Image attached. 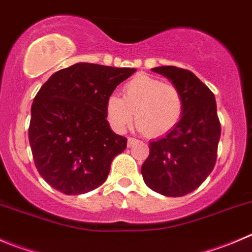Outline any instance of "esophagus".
I'll return each instance as SVG.
<instances>
[{
    "label": "esophagus",
    "instance_id": "1",
    "mask_svg": "<svg viewBox=\"0 0 252 252\" xmlns=\"http://www.w3.org/2000/svg\"><path fill=\"white\" fill-rule=\"evenodd\" d=\"M136 142H138V140H136V138H132V137H128V140H127V146H128V147H131V146L135 145Z\"/></svg>",
    "mask_w": 252,
    "mask_h": 252
}]
</instances>
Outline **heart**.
<instances>
[{"label": "heart", "instance_id": "b5f03b06", "mask_svg": "<svg viewBox=\"0 0 252 252\" xmlns=\"http://www.w3.org/2000/svg\"><path fill=\"white\" fill-rule=\"evenodd\" d=\"M183 97L176 85L160 79L140 74L122 88V97H107V121L117 132L130 127L135 112L137 127L147 135L158 137L171 132L183 115Z\"/></svg>", "mask_w": 252, "mask_h": 252}]
</instances>
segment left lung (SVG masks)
Listing matches in <instances>:
<instances>
[{
  "instance_id": "obj_1",
  "label": "left lung",
  "mask_w": 252,
  "mask_h": 252,
  "mask_svg": "<svg viewBox=\"0 0 252 252\" xmlns=\"http://www.w3.org/2000/svg\"><path fill=\"white\" fill-rule=\"evenodd\" d=\"M172 81L183 97V115L163 138L150 143L141 173L148 188L166 196L195 190L212 173L221 133L214 94L191 71L177 66L152 69Z\"/></svg>"
}]
</instances>
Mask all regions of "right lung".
I'll list each match as a JSON object with an SVG mask.
<instances>
[{
	"label": "right lung",
	"instance_id": "right-lung-1",
	"mask_svg": "<svg viewBox=\"0 0 252 252\" xmlns=\"http://www.w3.org/2000/svg\"><path fill=\"white\" fill-rule=\"evenodd\" d=\"M133 68L78 63L53 74L39 89L28 128L37 171L57 190L78 195L106 181L127 138L106 120V100Z\"/></svg>",
	"mask_w": 252,
	"mask_h": 252
}]
</instances>
